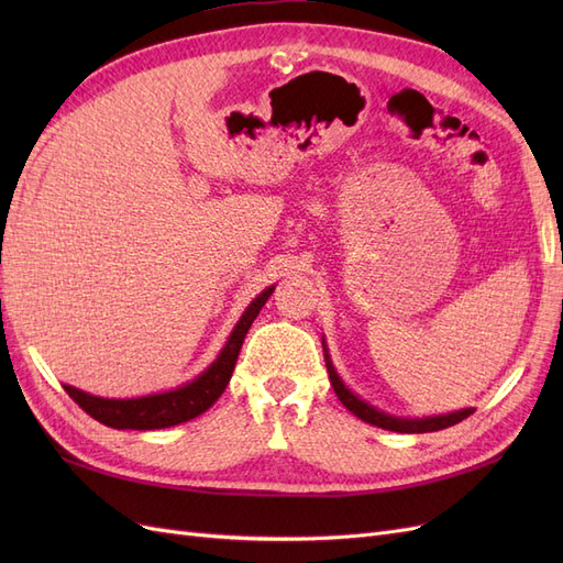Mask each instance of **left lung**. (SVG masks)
I'll return each mask as SVG.
<instances>
[{
	"label": "left lung",
	"instance_id": "left-lung-1",
	"mask_svg": "<svg viewBox=\"0 0 563 563\" xmlns=\"http://www.w3.org/2000/svg\"><path fill=\"white\" fill-rule=\"evenodd\" d=\"M323 356H327V371H329V378L331 385L335 389L338 399L343 401V406L347 411H352L356 418L368 422V424H376V428L389 430V432H404V434H420V432H437V430H444L451 428V424L465 420L467 416L474 413V408H460V411H451V413H441V416H424V418H399V416H389L385 411H378L376 406H371L368 401H364L362 397H356L354 391L343 383V378L338 376V371L331 362V354L327 343H323Z\"/></svg>",
	"mask_w": 563,
	"mask_h": 563
}]
</instances>
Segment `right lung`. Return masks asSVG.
I'll use <instances>...</instances> for the list:
<instances>
[{
  "label": "right lung",
  "instance_id": "1",
  "mask_svg": "<svg viewBox=\"0 0 563 563\" xmlns=\"http://www.w3.org/2000/svg\"><path fill=\"white\" fill-rule=\"evenodd\" d=\"M272 291H275V286H267L261 296H255L249 302V308L244 310L240 321H236V327L232 329L230 338L225 340V345L218 352L216 360L203 368L195 380L185 383L176 389L131 399H106L89 395V391L77 389L73 385L63 387L91 418L114 430H162L192 420L203 411H209L216 399L225 391L244 338L251 329L253 319L258 317L263 305L272 296Z\"/></svg>",
  "mask_w": 563,
  "mask_h": 563
}]
</instances>
